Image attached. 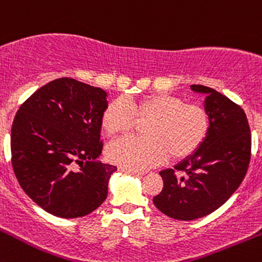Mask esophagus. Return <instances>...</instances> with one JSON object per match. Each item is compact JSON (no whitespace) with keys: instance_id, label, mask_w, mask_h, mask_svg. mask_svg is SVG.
<instances>
[{"instance_id":"esophagus-1","label":"esophagus","mask_w":262,"mask_h":262,"mask_svg":"<svg viewBox=\"0 0 262 262\" xmlns=\"http://www.w3.org/2000/svg\"><path fill=\"white\" fill-rule=\"evenodd\" d=\"M120 170L124 173H129V174L133 176H143L145 172H141V170H136V169H128V168H120Z\"/></svg>"}]
</instances>
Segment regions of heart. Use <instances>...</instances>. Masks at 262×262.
Instances as JSON below:
<instances>
[{"label": "heart", "mask_w": 262, "mask_h": 262, "mask_svg": "<svg viewBox=\"0 0 262 262\" xmlns=\"http://www.w3.org/2000/svg\"><path fill=\"white\" fill-rule=\"evenodd\" d=\"M139 120L145 137H123L107 146V158L129 169H146L164 163L170 155L182 159L191 155L204 142L209 132V116L202 106L185 103L182 98L167 93L141 99H115L102 115L107 134L130 130Z\"/></svg>", "instance_id": "1"}]
</instances>
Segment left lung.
Instances as JSON below:
<instances>
[{"label": "left lung", "mask_w": 262, "mask_h": 262, "mask_svg": "<svg viewBox=\"0 0 262 262\" xmlns=\"http://www.w3.org/2000/svg\"><path fill=\"white\" fill-rule=\"evenodd\" d=\"M190 88L207 95L209 132L192 155L161 170L164 187L152 199L159 211L181 221L220 208L246 177L251 160V129L243 108L212 88Z\"/></svg>", "instance_id": "obj_1"}]
</instances>
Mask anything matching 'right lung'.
I'll list each match as a JSON object with an SVG mask.
<instances>
[{
	"mask_svg": "<svg viewBox=\"0 0 262 262\" xmlns=\"http://www.w3.org/2000/svg\"><path fill=\"white\" fill-rule=\"evenodd\" d=\"M106 97L101 88L62 77L36 90L14 117L11 164L16 180L54 216H86L106 200L116 170L97 160L103 148Z\"/></svg>",
	"mask_w": 262,
	"mask_h": 262,
	"instance_id": "1",
	"label": "right lung"
}]
</instances>
